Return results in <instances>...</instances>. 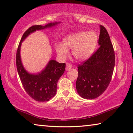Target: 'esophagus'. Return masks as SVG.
<instances>
[{"mask_svg": "<svg viewBox=\"0 0 133 133\" xmlns=\"http://www.w3.org/2000/svg\"><path fill=\"white\" fill-rule=\"evenodd\" d=\"M72 68V65L69 64V63H66V70L68 71L71 68Z\"/></svg>", "mask_w": 133, "mask_h": 133, "instance_id": "34e87169", "label": "esophagus"}]
</instances>
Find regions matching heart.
<instances>
[{
  "instance_id": "b5f03b06",
  "label": "heart",
  "mask_w": 133,
  "mask_h": 133,
  "mask_svg": "<svg viewBox=\"0 0 133 133\" xmlns=\"http://www.w3.org/2000/svg\"><path fill=\"white\" fill-rule=\"evenodd\" d=\"M99 36L95 31H78L69 34L63 40V43L55 45V50L61 58L64 59L71 49L72 56L79 61L89 59L96 48Z\"/></svg>"
}]
</instances>
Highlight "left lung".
<instances>
[{
  "instance_id": "left-lung-1",
  "label": "left lung",
  "mask_w": 133,
  "mask_h": 133,
  "mask_svg": "<svg viewBox=\"0 0 133 133\" xmlns=\"http://www.w3.org/2000/svg\"><path fill=\"white\" fill-rule=\"evenodd\" d=\"M99 48L89 59L78 66L77 93L81 97L94 99L107 89L115 66V53L109 34L100 25Z\"/></svg>"
}]
</instances>
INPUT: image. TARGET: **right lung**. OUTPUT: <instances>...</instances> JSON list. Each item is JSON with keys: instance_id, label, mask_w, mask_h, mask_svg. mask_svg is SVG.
<instances>
[{"instance_id": "right-lung-1", "label": "right lung", "mask_w": 133, "mask_h": 133, "mask_svg": "<svg viewBox=\"0 0 133 133\" xmlns=\"http://www.w3.org/2000/svg\"><path fill=\"white\" fill-rule=\"evenodd\" d=\"M60 22H50L44 26L36 25L31 26L24 33L18 46L16 56L18 75L26 92L36 101L48 102L55 96L58 81L64 74L66 65L64 63H59L56 61L51 59L41 72L37 74L28 72L24 68L21 61L20 51L22 42L30 34L37 30L53 27Z\"/></svg>"}]
</instances>
